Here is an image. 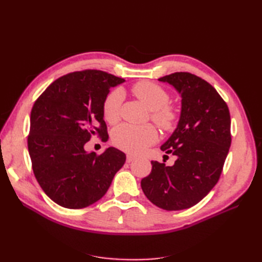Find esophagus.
<instances>
[{"instance_id":"34e87169","label":"esophagus","mask_w":262,"mask_h":262,"mask_svg":"<svg viewBox=\"0 0 262 262\" xmlns=\"http://www.w3.org/2000/svg\"><path fill=\"white\" fill-rule=\"evenodd\" d=\"M136 156H133V155H130V154H128V155H126V162H128V163H131V162H133L134 160H136Z\"/></svg>"}]
</instances>
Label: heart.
<instances>
[{
	"instance_id": "1",
	"label": "heart",
	"mask_w": 262,
	"mask_h": 262,
	"mask_svg": "<svg viewBox=\"0 0 262 262\" xmlns=\"http://www.w3.org/2000/svg\"><path fill=\"white\" fill-rule=\"evenodd\" d=\"M132 94L148 110L150 120L163 131H171L177 123V108L168 104L169 94L164 87L149 81H141L132 86ZM123 94L120 90L110 92L102 102V117L105 120L115 124L120 119ZM158 138V132L152 124L133 126L129 124L118 125L112 133V141L115 146L128 153L139 154L154 144Z\"/></svg>"
}]
</instances>
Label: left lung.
<instances>
[{
    "label": "left lung",
    "mask_w": 262,
    "mask_h": 262,
    "mask_svg": "<svg viewBox=\"0 0 262 262\" xmlns=\"http://www.w3.org/2000/svg\"><path fill=\"white\" fill-rule=\"evenodd\" d=\"M158 80L181 94L178 126L161 147L177 160L172 166L152 162L141 187L156 207L178 211L193 207L217 184L232 142L231 115L216 90L199 76L175 72Z\"/></svg>",
    "instance_id": "obj_1"
}]
</instances>
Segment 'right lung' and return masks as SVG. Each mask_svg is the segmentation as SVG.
<instances>
[{"label": "right lung", "instance_id": "1", "mask_svg": "<svg viewBox=\"0 0 262 262\" xmlns=\"http://www.w3.org/2000/svg\"><path fill=\"white\" fill-rule=\"evenodd\" d=\"M124 80L99 70L76 71L52 82L30 113L27 139L34 175L52 201L82 209L105 195L125 154L115 147L85 152L93 136L109 138L102 102Z\"/></svg>", "mask_w": 262, "mask_h": 262}]
</instances>
